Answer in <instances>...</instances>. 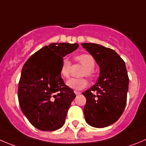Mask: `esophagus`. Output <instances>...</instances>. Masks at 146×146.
Masks as SVG:
<instances>
[{
  "mask_svg": "<svg viewBox=\"0 0 146 146\" xmlns=\"http://www.w3.org/2000/svg\"><path fill=\"white\" fill-rule=\"evenodd\" d=\"M74 93H75V95H80V94H81V92H79V91H74Z\"/></svg>",
  "mask_w": 146,
  "mask_h": 146,
  "instance_id": "1",
  "label": "esophagus"
}]
</instances>
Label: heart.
<instances>
[{"instance_id": "heart-1", "label": "heart", "mask_w": 146, "mask_h": 146, "mask_svg": "<svg viewBox=\"0 0 146 146\" xmlns=\"http://www.w3.org/2000/svg\"><path fill=\"white\" fill-rule=\"evenodd\" d=\"M74 62L78 64L83 66V69L80 71L79 76L86 77L89 79H92L94 77V68L95 66V61L92 56L88 54H80L77 55L74 58ZM72 63L67 58H63L60 66V75L62 78L67 79L70 75ZM87 84V80L84 77L79 78H72L66 82V85L69 88L74 90H81L85 88Z\"/></svg>"}]
</instances>
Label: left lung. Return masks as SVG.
<instances>
[{"label":"left lung","mask_w":146,"mask_h":146,"mask_svg":"<svg viewBox=\"0 0 146 146\" xmlns=\"http://www.w3.org/2000/svg\"><path fill=\"white\" fill-rule=\"evenodd\" d=\"M82 46L100 69L96 84L82 92L85 120L92 127H108L120 118L125 108L129 83L125 64L113 49L92 43Z\"/></svg>","instance_id":"obj_1"}]
</instances>
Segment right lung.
Segmentation results:
<instances>
[{
	"instance_id": "obj_1",
	"label": "right lung",
	"mask_w": 146,
	"mask_h": 146,
	"mask_svg": "<svg viewBox=\"0 0 146 146\" xmlns=\"http://www.w3.org/2000/svg\"><path fill=\"white\" fill-rule=\"evenodd\" d=\"M78 47V44H50L30 56L23 65L18 98L22 112L36 128L53 131L64 124L76 95L64 84L59 70L64 56Z\"/></svg>"
}]
</instances>
